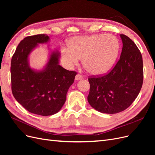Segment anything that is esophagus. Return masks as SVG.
<instances>
[{
    "mask_svg": "<svg viewBox=\"0 0 155 155\" xmlns=\"http://www.w3.org/2000/svg\"><path fill=\"white\" fill-rule=\"evenodd\" d=\"M83 79V76L80 74H77L76 76V78H75V79H76V81H79V80H81V79Z\"/></svg>",
    "mask_w": 155,
    "mask_h": 155,
    "instance_id": "34e87169",
    "label": "esophagus"
}]
</instances>
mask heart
Instances as JSON below:
<instances>
[{
    "instance_id": "1",
    "label": "heart",
    "mask_w": 155,
    "mask_h": 155,
    "mask_svg": "<svg viewBox=\"0 0 155 155\" xmlns=\"http://www.w3.org/2000/svg\"><path fill=\"white\" fill-rule=\"evenodd\" d=\"M67 43L68 48L63 47L61 54L68 66L76 65L79 59H82L84 68L94 76L109 71L120 50L118 39L110 34L72 37Z\"/></svg>"
}]
</instances>
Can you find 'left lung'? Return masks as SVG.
<instances>
[{
  "instance_id": "left-lung-1",
  "label": "left lung",
  "mask_w": 155,
  "mask_h": 155,
  "mask_svg": "<svg viewBox=\"0 0 155 155\" xmlns=\"http://www.w3.org/2000/svg\"><path fill=\"white\" fill-rule=\"evenodd\" d=\"M123 47L120 59L104 76L88 78L91 106L102 113L116 114L128 108L137 97L143 84V60L137 45L120 34Z\"/></svg>"
}]
</instances>
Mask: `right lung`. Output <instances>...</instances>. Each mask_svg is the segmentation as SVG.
Masks as SVG:
<instances>
[{
	"label": "right lung",
	"mask_w": 155,
	"mask_h": 155,
	"mask_svg": "<svg viewBox=\"0 0 155 155\" xmlns=\"http://www.w3.org/2000/svg\"><path fill=\"white\" fill-rule=\"evenodd\" d=\"M46 34L26 37L18 44L11 61L12 91L15 100L31 113L50 116L58 112L66 101L69 87L77 72L59 64L60 54L50 52L48 63L40 70L33 69L29 55L38 44L49 42Z\"/></svg>",
	"instance_id": "right-lung-1"
}]
</instances>
